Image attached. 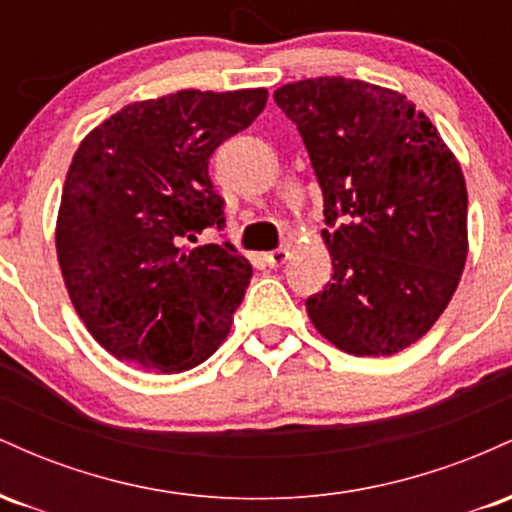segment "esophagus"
<instances>
[{
  "label": "esophagus",
  "instance_id": "34e87169",
  "mask_svg": "<svg viewBox=\"0 0 512 512\" xmlns=\"http://www.w3.org/2000/svg\"><path fill=\"white\" fill-rule=\"evenodd\" d=\"M264 260H267L269 267H281L286 260H289V250L286 248H279V250H272L264 255Z\"/></svg>",
  "mask_w": 512,
  "mask_h": 512
}]
</instances>
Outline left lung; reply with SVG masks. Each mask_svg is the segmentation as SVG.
Returning a JSON list of instances; mask_svg holds the SVG:
<instances>
[{
  "label": "left lung",
  "instance_id": "1",
  "mask_svg": "<svg viewBox=\"0 0 512 512\" xmlns=\"http://www.w3.org/2000/svg\"><path fill=\"white\" fill-rule=\"evenodd\" d=\"M320 182L332 281L305 301L315 330L354 356L419 342L467 260V185L438 129L402 93L344 76L274 91Z\"/></svg>",
  "mask_w": 512,
  "mask_h": 512
}]
</instances>
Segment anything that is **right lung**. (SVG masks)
Here are the masks:
<instances>
[{"label":"right lung","mask_w":512,"mask_h":512,"mask_svg":"<svg viewBox=\"0 0 512 512\" xmlns=\"http://www.w3.org/2000/svg\"><path fill=\"white\" fill-rule=\"evenodd\" d=\"M267 91H178L132 103L76 149L57 216V260L88 332L149 373H182L219 349L252 267L221 231L209 158L250 127Z\"/></svg>","instance_id":"1"}]
</instances>
